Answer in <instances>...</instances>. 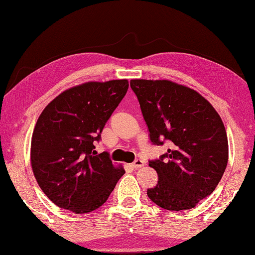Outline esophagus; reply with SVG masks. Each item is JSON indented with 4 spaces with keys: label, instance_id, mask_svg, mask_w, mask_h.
<instances>
[{
    "label": "esophagus",
    "instance_id": "obj_1",
    "mask_svg": "<svg viewBox=\"0 0 255 255\" xmlns=\"http://www.w3.org/2000/svg\"><path fill=\"white\" fill-rule=\"evenodd\" d=\"M143 166H144V161H142V160H139V159L135 160V161L132 163V167L134 169H139V168H142Z\"/></svg>",
    "mask_w": 255,
    "mask_h": 255
}]
</instances>
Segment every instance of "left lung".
Masks as SVG:
<instances>
[{
  "mask_svg": "<svg viewBox=\"0 0 255 255\" xmlns=\"http://www.w3.org/2000/svg\"><path fill=\"white\" fill-rule=\"evenodd\" d=\"M131 88L154 144L170 149L149 166L158 184L149 198L168 211L194 208L211 195L229 161V141L216 110L195 89L167 79H132Z\"/></svg>",
  "mask_w": 255,
  "mask_h": 255,
  "instance_id": "8db88e82",
  "label": "left lung"
}]
</instances>
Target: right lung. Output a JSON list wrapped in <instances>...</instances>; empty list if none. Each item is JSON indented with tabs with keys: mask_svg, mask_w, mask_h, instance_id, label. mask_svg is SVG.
I'll return each instance as SVG.
<instances>
[{
	"mask_svg": "<svg viewBox=\"0 0 255 255\" xmlns=\"http://www.w3.org/2000/svg\"><path fill=\"white\" fill-rule=\"evenodd\" d=\"M128 79L87 82L66 89L44 107L31 137L35 180L53 204L86 214L104 204L124 175L106 152L96 155L107 120L128 92Z\"/></svg>",
	"mask_w": 255,
	"mask_h": 255,
	"instance_id": "right-lung-1",
	"label": "right lung"
}]
</instances>
